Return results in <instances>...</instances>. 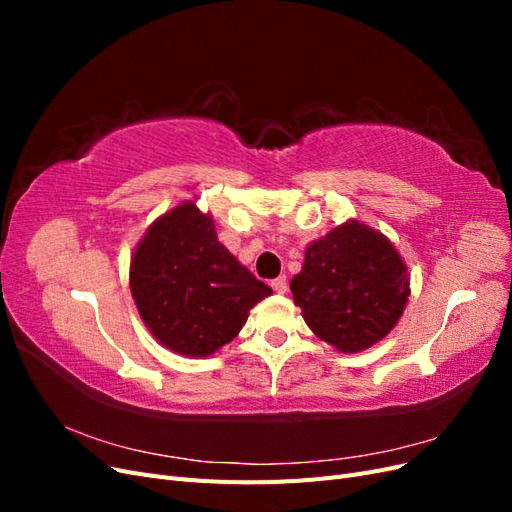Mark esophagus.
<instances>
[{
  "label": "esophagus",
  "mask_w": 512,
  "mask_h": 512,
  "mask_svg": "<svg viewBox=\"0 0 512 512\" xmlns=\"http://www.w3.org/2000/svg\"><path fill=\"white\" fill-rule=\"evenodd\" d=\"M271 288L275 290V292H280V294H284L286 290H288V280L286 277L282 275V277H275V280L271 282Z\"/></svg>",
  "instance_id": "34e87169"
}]
</instances>
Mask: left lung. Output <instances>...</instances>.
Returning <instances> with one entry per match:
<instances>
[{
  "mask_svg": "<svg viewBox=\"0 0 512 512\" xmlns=\"http://www.w3.org/2000/svg\"><path fill=\"white\" fill-rule=\"evenodd\" d=\"M290 290L320 339L342 352H361L391 333L404 314L410 282L389 239L348 222L307 247Z\"/></svg>",
  "mask_w": 512,
  "mask_h": 512,
  "instance_id": "8db88e82",
  "label": "left lung"
}]
</instances>
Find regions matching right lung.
<instances>
[{
  "mask_svg": "<svg viewBox=\"0 0 512 512\" xmlns=\"http://www.w3.org/2000/svg\"><path fill=\"white\" fill-rule=\"evenodd\" d=\"M130 288L149 331L183 356H209L237 337L271 288L218 241L209 215L185 203L138 243Z\"/></svg>",
  "mask_w": 512,
  "mask_h": 512,
  "instance_id": "add662e5",
  "label": "right lung"
}]
</instances>
